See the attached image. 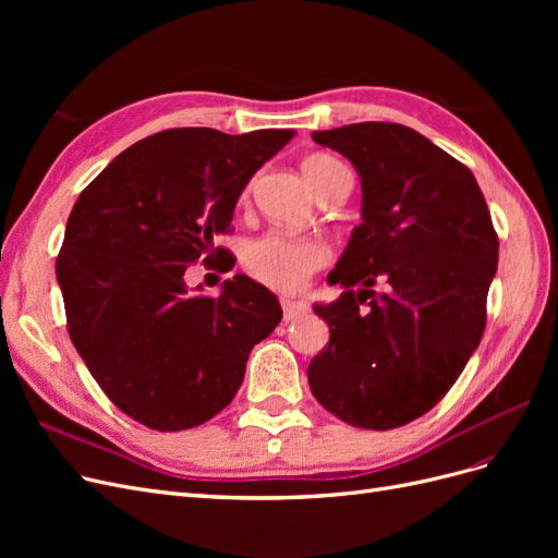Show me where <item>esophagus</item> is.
I'll use <instances>...</instances> for the list:
<instances>
[{"mask_svg":"<svg viewBox=\"0 0 558 558\" xmlns=\"http://www.w3.org/2000/svg\"><path fill=\"white\" fill-rule=\"evenodd\" d=\"M281 310H283V318L286 320H293L302 314H307V302L302 300H293V298H281Z\"/></svg>","mask_w":558,"mask_h":558,"instance_id":"obj_1","label":"esophagus"}]
</instances>
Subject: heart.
Instances as JSON below:
<instances>
[{
	"label": "heart",
	"mask_w": 558,
	"mask_h": 558,
	"mask_svg": "<svg viewBox=\"0 0 558 558\" xmlns=\"http://www.w3.org/2000/svg\"><path fill=\"white\" fill-rule=\"evenodd\" d=\"M302 172L316 195H320L337 177L347 174V167L328 154H314L302 162ZM328 260L330 251L324 242L286 232H267L251 240L242 253L246 272L275 291L302 289Z\"/></svg>",
	"instance_id": "obj_1"
}]
</instances>
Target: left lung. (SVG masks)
<instances>
[{"instance_id":"obj_1","label":"left lung","mask_w":558,"mask_h":558,"mask_svg":"<svg viewBox=\"0 0 558 558\" xmlns=\"http://www.w3.org/2000/svg\"><path fill=\"white\" fill-rule=\"evenodd\" d=\"M312 137L359 170L363 223L328 275L347 291L314 307L330 342L307 379L344 424L398 428L433 410L477 349L498 234L472 172L416 130L373 121Z\"/></svg>"}]
</instances>
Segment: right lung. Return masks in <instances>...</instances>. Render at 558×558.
Masks as SVG:
<instances>
[{"label": "right lung", "instance_id": "add662e5", "mask_svg": "<svg viewBox=\"0 0 558 558\" xmlns=\"http://www.w3.org/2000/svg\"><path fill=\"white\" fill-rule=\"evenodd\" d=\"M293 130L172 128L132 144L70 214L56 275L66 330L123 414L174 433L216 416L242 386L251 349L281 320L277 295L244 275L218 298L191 293L193 263L220 260L248 179Z\"/></svg>", "mask_w": 558, "mask_h": 558}]
</instances>
